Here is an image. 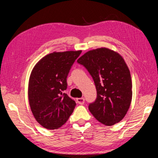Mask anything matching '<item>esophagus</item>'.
<instances>
[{
	"mask_svg": "<svg viewBox=\"0 0 158 158\" xmlns=\"http://www.w3.org/2000/svg\"><path fill=\"white\" fill-rule=\"evenodd\" d=\"M77 103L79 104V105H84L85 102V99L84 98H78V99H77Z\"/></svg>",
	"mask_w": 158,
	"mask_h": 158,
	"instance_id": "obj_1",
	"label": "esophagus"
}]
</instances>
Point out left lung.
<instances>
[{
	"instance_id": "obj_1",
	"label": "left lung",
	"mask_w": 158,
	"mask_h": 158,
	"mask_svg": "<svg viewBox=\"0 0 158 158\" xmlns=\"http://www.w3.org/2000/svg\"><path fill=\"white\" fill-rule=\"evenodd\" d=\"M94 81L97 98L89 109L98 121L113 125L123 118L132 101L129 69L118 53L106 48L91 50L77 60Z\"/></svg>"
}]
</instances>
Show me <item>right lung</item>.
Wrapping results in <instances>:
<instances>
[{"label": "right lung", "mask_w": 158, "mask_h": 158, "mask_svg": "<svg viewBox=\"0 0 158 158\" xmlns=\"http://www.w3.org/2000/svg\"><path fill=\"white\" fill-rule=\"evenodd\" d=\"M81 51L53 52L34 67L28 84L29 104L35 118L42 126L55 130L65 123L76 106L65 93L67 77Z\"/></svg>", "instance_id": "obj_1"}]
</instances>
